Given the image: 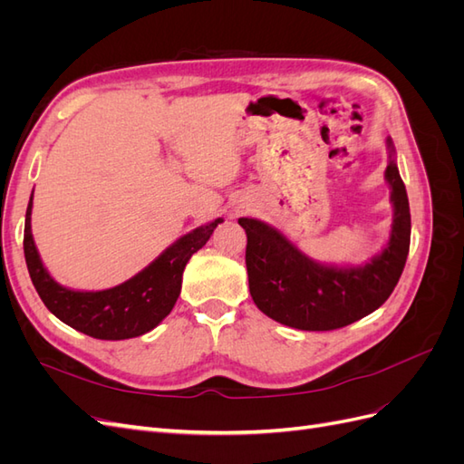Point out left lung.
Returning <instances> with one entry per match:
<instances>
[{"label":"left lung","mask_w":464,"mask_h":464,"mask_svg":"<svg viewBox=\"0 0 464 464\" xmlns=\"http://www.w3.org/2000/svg\"><path fill=\"white\" fill-rule=\"evenodd\" d=\"M385 181L392 224L387 246L366 265L334 266L307 257L288 237L256 218H240L247 234L249 292L259 310L302 331H333L375 312L395 290L411 247V207L395 147L387 137Z\"/></svg>","instance_id":"left-lung-1"}]
</instances>
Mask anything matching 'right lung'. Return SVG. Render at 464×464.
<instances>
[{
    "mask_svg": "<svg viewBox=\"0 0 464 464\" xmlns=\"http://www.w3.org/2000/svg\"><path fill=\"white\" fill-rule=\"evenodd\" d=\"M33 195L24 218V259L40 300L65 325L101 341H123L152 331L172 312L181 290V275L222 222L217 218L181 236L141 273L125 283L96 292L72 290L50 276L42 265L31 230Z\"/></svg>",
    "mask_w": 464,
    "mask_h": 464,
    "instance_id": "add662e5",
    "label": "right lung"
}]
</instances>
